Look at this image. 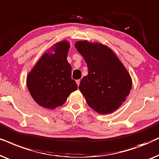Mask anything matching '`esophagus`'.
I'll list each match as a JSON object with an SVG mask.
<instances>
[{
	"mask_svg": "<svg viewBox=\"0 0 159 159\" xmlns=\"http://www.w3.org/2000/svg\"><path fill=\"white\" fill-rule=\"evenodd\" d=\"M80 82H81V81H80V80H76V83H77L78 86H79V84H80Z\"/></svg>",
	"mask_w": 159,
	"mask_h": 159,
	"instance_id": "1",
	"label": "esophagus"
}]
</instances>
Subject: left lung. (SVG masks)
I'll use <instances>...</instances> for the list:
<instances>
[{
  "label": "left lung",
  "mask_w": 159,
  "mask_h": 159,
  "mask_svg": "<svg viewBox=\"0 0 159 159\" xmlns=\"http://www.w3.org/2000/svg\"><path fill=\"white\" fill-rule=\"evenodd\" d=\"M75 47L88 67L79 90L91 108L99 114L117 110L129 94L132 80L127 70L108 46L86 40L75 43Z\"/></svg>",
  "instance_id": "obj_1"
}]
</instances>
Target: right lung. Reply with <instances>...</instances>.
Masks as SVG:
<instances>
[{
    "instance_id": "obj_1",
    "label": "right lung",
    "mask_w": 159,
    "mask_h": 159,
    "mask_svg": "<svg viewBox=\"0 0 159 159\" xmlns=\"http://www.w3.org/2000/svg\"><path fill=\"white\" fill-rule=\"evenodd\" d=\"M70 42H57L46 51L27 75V87L34 101L46 109L62 106L70 93L77 90L71 78L67 57Z\"/></svg>"
}]
</instances>
